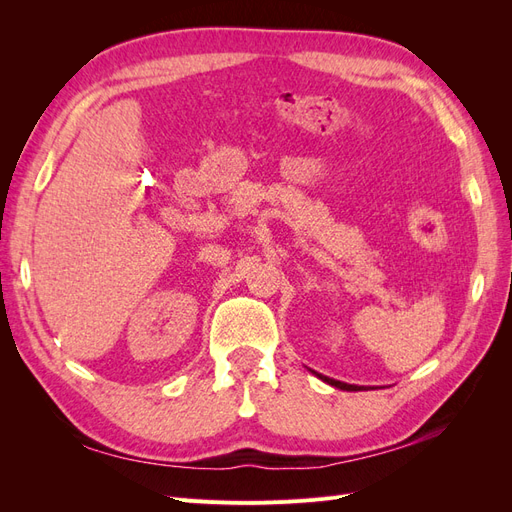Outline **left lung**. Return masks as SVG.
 <instances>
[{"mask_svg":"<svg viewBox=\"0 0 512 512\" xmlns=\"http://www.w3.org/2000/svg\"><path fill=\"white\" fill-rule=\"evenodd\" d=\"M318 378H320V380H324V382H329L331 386H335V389H342V391H361V386H354V384L339 382V380H333V378H327V376H320V374H318Z\"/></svg>","mask_w":512,"mask_h":512,"instance_id":"obj_1","label":"left lung"}]
</instances>
